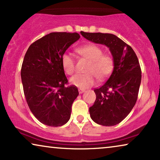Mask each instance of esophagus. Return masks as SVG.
Segmentation results:
<instances>
[{"label":"esophagus","instance_id":"obj_1","mask_svg":"<svg viewBox=\"0 0 160 160\" xmlns=\"http://www.w3.org/2000/svg\"><path fill=\"white\" fill-rule=\"evenodd\" d=\"M84 92V90H83V89H78V92H79V94H82Z\"/></svg>","mask_w":160,"mask_h":160}]
</instances>
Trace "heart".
Here are the masks:
<instances>
[{
	"mask_svg": "<svg viewBox=\"0 0 160 160\" xmlns=\"http://www.w3.org/2000/svg\"><path fill=\"white\" fill-rule=\"evenodd\" d=\"M77 52L90 61L86 69V74H76L70 78V84L80 89H86L95 83V77L99 81L109 78L114 69V59L108 54H103L101 47L95 44H88L79 47ZM62 65L68 75L75 72V60L72 55L65 53L62 56Z\"/></svg>",
	"mask_w": 160,
	"mask_h": 160,
	"instance_id": "obj_1",
	"label": "heart"
}]
</instances>
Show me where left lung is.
Returning a JSON list of instances; mask_svg holds the SVG:
<instances>
[{"label": "left lung", "mask_w": 160, "mask_h": 160, "mask_svg": "<svg viewBox=\"0 0 160 160\" xmlns=\"http://www.w3.org/2000/svg\"><path fill=\"white\" fill-rule=\"evenodd\" d=\"M81 34L88 40L107 45L112 55L114 69L107 82L96 88L94 104L90 107L92 120L102 126L121 123L127 116L138 99L141 82V68L132 47L112 34Z\"/></svg>", "instance_id": "left-lung-1"}]
</instances>
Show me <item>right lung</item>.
Here are the masks:
<instances>
[{"label":"right lung","instance_id":"add662e5","mask_svg":"<svg viewBox=\"0 0 160 160\" xmlns=\"http://www.w3.org/2000/svg\"><path fill=\"white\" fill-rule=\"evenodd\" d=\"M80 38L78 33L52 32L37 39L25 54L21 68L23 92L30 110L41 123L61 126L69 121L72 104L78 95L68 79L62 56Z\"/></svg>","mask_w":160,"mask_h":160}]
</instances>
